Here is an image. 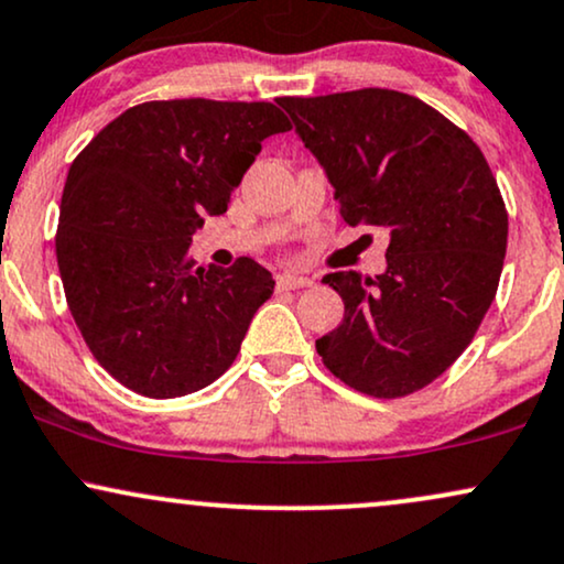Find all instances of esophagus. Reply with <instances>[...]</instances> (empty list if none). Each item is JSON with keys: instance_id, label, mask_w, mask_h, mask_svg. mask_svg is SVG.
Segmentation results:
<instances>
[{"instance_id": "obj_1", "label": "esophagus", "mask_w": 564, "mask_h": 564, "mask_svg": "<svg viewBox=\"0 0 564 564\" xmlns=\"http://www.w3.org/2000/svg\"><path fill=\"white\" fill-rule=\"evenodd\" d=\"M312 278L307 275H300V273H281L278 275V286L281 289H307L312 286Z\"/></svg>"}]
</instances>
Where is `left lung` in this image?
<instances>
[{"label":"left lung","instance_id":"8db88e82","mask_svg":"<svg viewBox=\"0 0 564 564\" xmlns=\"http://www.w3.org/2000/svg\"><path fill=\"white\" fill-rule=\"evenodd\" d=\"M278 105L321 162L344 220L389 234L383 273L325 275L344 321L317 338V355L370 397L423 389L467 349L497 296L507 209L484 152L425 101L391 88Z\"/></svg>","mask_w":564,"mask_h":564}]
</instances>
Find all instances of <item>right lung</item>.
<instances>
[{
	"mask_svg": "<svg viewBox=\"0 0 564 564\" xmlns=\"http://www.w3.org/2000/svg\"><path fill=\"white\" fill-rule=\"evenodd\" d=\"M289 128L270 101H144L70 165L59 278L88 349L126 389L186 397L239 355L273 275L249 257L199 268L188 249L207 215L226 213L262 141Z\"/></svg>",
	"mask_w": 564,
	"mask_h": 564,
	"instance_id": "add662e5",
	"label": "right lung"
}]
</instances>
